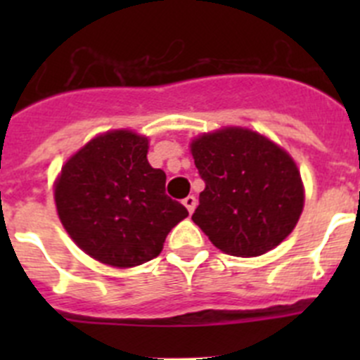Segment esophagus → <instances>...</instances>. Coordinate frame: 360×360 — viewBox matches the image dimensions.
I'll use <instances>...</instances> for the list:
<instances>
[{"label":"esophagus","instance_id":"34e87169","mask_svg":"<svg viewBox=\"0 0 360 360\" xmlns=\"http://www.w3.org/2000/svg\"><path fill=\"white\" fill-rule=\"evenodd\" d=\"M196 203H198V200H196L195 195H189L184 198V205H186V209L191 212V214H193V211L196 209Z\"/></svg>","mask_w":360,"mask_h":360}]
</instances>
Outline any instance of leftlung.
I'll list each match as a JSON object with an SVG mask.
<instances>
[{"mask_svg":"<svg viewBox=\"0 0 360 360\" xmlns=\"http://www.w3.org/2000/svg\"><path fill=\"white\" fill-rule=\"evenodd\" d=\"M205 189L193 221L221 252L254 257L278 247L303 212L297 165L266 136L243 128L191 142Z\"/></svg>","mask_w":360,"mask_h":360,"instance_id":"obj_1","label":"left lung"}]
</instances>
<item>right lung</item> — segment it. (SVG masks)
Instances as JSON below:
<instances>
[{"label": "right lung", "mask_w": 360, "mask_h": 360, "mask_svg": "<svg viewBox=\"0 0 360 360\" xmlns=\"http://www.w3.org/2000/svg\"><path fill=\"white\" fill-rule=\"evenodd\" d=\"M56 207L88 256L119 269L162 252L165 236L189 212L165 195V173L148 162V139L128 129L95 136L63 165Z\"/></svg>", "instance_id": "add662e5"}]
</instances>
